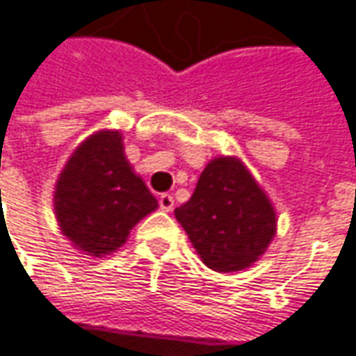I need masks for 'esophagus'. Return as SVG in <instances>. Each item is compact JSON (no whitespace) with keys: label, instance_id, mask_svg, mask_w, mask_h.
<instances>
[{"label":"esophagus","instance_id":"obj_1","mask_svg":"<svg viewBox=\"0 0 356 356\" xmlns=\"http://www.w3.org/2000/svg\"><path fill=\"white\" fill-rule=\"evenodd\" d=\"M158 202H160V210H164V212H172L174 210V198L170 194H162L158 198Z\"/></svg>","mask_w":356,"mask_h":356}]
</instances>
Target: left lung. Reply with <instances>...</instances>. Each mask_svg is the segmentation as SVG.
Instances as JSON below:
<instances>
[{"instance_id":"obj_1","label":"left lung","mask_w":356,"mask_h":356,"mask_svg":"<svg viewBox=\"0 0 356 356\" xmlns=\"http://www.w3.org/2000/svg\"><path fill=\"white\" fill-rule=\"evenodd\" d=\"M174 216L196 254L216 273L250 268L276 236L278 222L268 194L236 156L212 158Z\"/></svg>"}]
</instances>
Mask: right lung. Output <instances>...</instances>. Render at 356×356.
<instances>
[{
	"label": "right lung",
	"instance_id": "1",
	"mask_svg": "<svg viewBox=\"0 0 356 356\" xmlns=\"http://www.w3.org/2000/svg\"><path fill=\"white\" fill-rule=\"evenodd\" d=\"M158 208V200L134 172L120 130L88 136L56 180L54 214L62 234L88 257L120 250L136 224Z\"/></svg>",
	"mask_w": 356,
	"mask_h": 356
}]
</instances>
